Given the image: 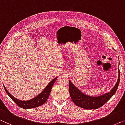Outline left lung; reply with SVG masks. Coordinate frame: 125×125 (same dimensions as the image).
I'll return each instance as SVG.
<instances>
[{
    "label": "left lung",
    "instance_id": "1",
    "mask_svg": "<svg viewBox=\"0 0 125 125\" xmlns=\"http://www.w3.org/2000/svg\"><path fill=\"white\" fill-rule=\"evenodd\" d=\"M119 80L120 73L118 68V76L117 83L110 92L105 93L100 96H92L82 92L69 80L70 96L73 101L78 106L86 109H96L104 105L115 94L119 85Z\"/></svg>",
    "mask_w": 125,
    "mask_h": 125
}]
</instances>
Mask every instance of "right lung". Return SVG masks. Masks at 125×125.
I'll list each match as a JSON object with an SVG mask.
<instances>
[{"label": "right lung", "mask_w": 125, "mask_h": 125, "mask_svg": "<svg viewBox=\"0 0 125 125\" xmlns=\"http://www.w3.org/2000/svg\"><path fill=\"white\" fill-rule=\"evenodd\" d=\"M57 79V78H55L54 79H52L49 83L47 84V85L45 88V89L40 93L36 97L31 98V100H27V101H22V100H20L17 98H15L7 90L6 88L3 84L4 86V88L6 91L7 94L8 95L10 96V98L18 105L20 108L23 109H31L36 108V107H38L41 106L43 105L46 100L48 99V97L49 95H50L51 90L52 87V85L54 84V83Z\"/></svg>", "instance_id": "obj_1"}]
</instances>
